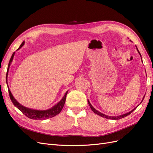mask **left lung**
Wrapping results in <instances>:
<instances>
[{"label": "left lung", "instance_id": "left-lung-1", "mask_svg": "<svg viewBox=\"0 0 153 153\" xmlns=\"http://www.w3.org/2000/svg\"><path fill=\"white\" fill-rule=\"evenodd\" d=\"M136 48H137V51H138V53H139V55H140V57H141V59H142V56H141V54H140V52L139 51H138V48H137V47L136 46ZM144 97H145V96L143 97V99H142V101L140 102V103L142 102V101L143 100V99H144ZM88 101V103H89V105L90 106V108H91V110L93 111V112L96 114H97V115H100V116H101V117H104V118H106V119H113V120H117V119H122V118H124V117H126V116H128V115H129V114H131L134 110H135L137 108V106H139L140 105V103L137 106H136V107L135 108H133L132 110H131L130 112H128V113H126V114H123V115H119V116H108V115H105V114H102V113H101L100 112H99V111H98L97 110H96L93 106H92V105L91 104V103L89 102V100H87Z\"/></svg>", "mask_w": 153, "mask_h": 153}]
</instances>
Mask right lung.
<instances>
[{"label":"right lung","mask_w":153,"mask_h":153,"mask_svg":"<svg viewBox=\"0 0 153 153\" xmlns=\"http://www.w3.org/2000/svg\"><path fill=\"white\" fill-rule=\"evenodd\" d=\"M25 44V41H23L22 43L20 45V47L18 48L16 50H18L20 49ZM15 52H13L12 56L10 60V62H9L8 64V67H7V71L6 73V84L7 85V88H8V91H9V94H10V97L11 101L13 102V105H15L16 107L19 109L21 112L24 114L27 117H29L32 119H35V120H45V119H47L49 118H52L55 115L59 114L61 111L62 110L63 106L65 104V101H66V96L68 92V91H66V92L63 96V98L62 100L59 101V102L55 105L53 106H52V108H50L47 110H35V109H31L30 108H27L26 106H23L21 105L20 103H18L16 101V100L14 98L13 94H11V92L10 91V88H9L8 84H7V75H8V72H9V69H10L11 64L13 61V59L14 57V55H15Z\"/></svg>","instance_id":"add662e5"}]
</instances>
